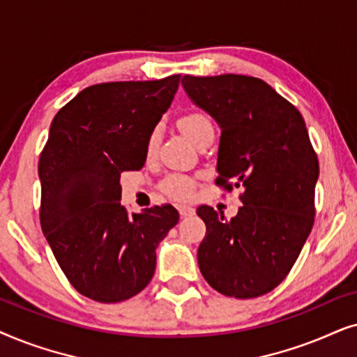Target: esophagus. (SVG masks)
Segmentation results:
<instances>
[{
  "label": "esophagus",
  "mask_w": 357,
  "mask_h": 357,
  "mask_svg": "<svg viewBox=\"0 0 357 357\" xmlns=\"http://www.w3.org/2000/svg\"><path fill=\"white\" fill-rule=\"evenodd\" d=\"M178 211H179V213H181V217H191V215H194V213H196V211H194V208L189 207V206H179Z\"/></svg>",
  "instance_id": "1"
}]
</instances>
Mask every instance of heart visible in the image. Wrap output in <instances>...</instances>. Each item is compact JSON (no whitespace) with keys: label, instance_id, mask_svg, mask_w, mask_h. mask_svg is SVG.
Here are the masks:
<instances>
[{"label":"heart","instance_id":"heart-1","mask_svg":"<svg viewBox=\"0 0 357 357\" xmlns=\"http://www.w3.org/2000/svg\"><path fill=\"white\" fill-rule=\"evenodd\" d=\"M179 129L184 132V135L188 137L192 144H199L202 139H206L208 135H213V123L204 112H188L179 119ZM160 139V127H155L150 132L149 142H146V150L149 153L155 150L156 144ZM163 191L168 196L178 199V201H186L191 197L194 183L191 178L184 174H171L163 181Z\"/></svg>","mask_w":357,"mask_h":357}]
</instances>
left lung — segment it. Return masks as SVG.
I'll return each instance as SVG.
<instances>
[{"label": "left lung", "instance_id": "8db88e82", "mask_svg": "<svg viewBox=\"0 0 357 357\" xmlns=\"http://www.w3.org/2000/svg\"><path fill=\"white\" fill-rule=\"evenodd\" d=\"M181 84L220 127L217 184L243 189V206L230 220L197 208L207 227L199 269L223 296H264L286 279L313 227L320 169L305 121L253 76L184 75Z\"/></svg>", "mask_w": 357, "mask_h": 357}]
</instances>
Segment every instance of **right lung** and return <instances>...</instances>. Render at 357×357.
I'll list each match as a JSON object with an SVG mask.
<instances>
[{"instance_id":"obj_1","label":"right lung","mask_w":357,"mask_h":357,"mask_svg":"<svg viewBox=\"0 0 357 357\" xmlns=\"http://www.w3.org/2000/svg\"><path fill=\"white\" fill-rule=\"evenodd\" d=\"M181 75L84 88L56 112L40 153V225L71 286L116 303L149 286L156 248L179 220L173 206L129 213L122 171L146 161L150 132L173 102Z\"/></svg>"}]
</instances>
